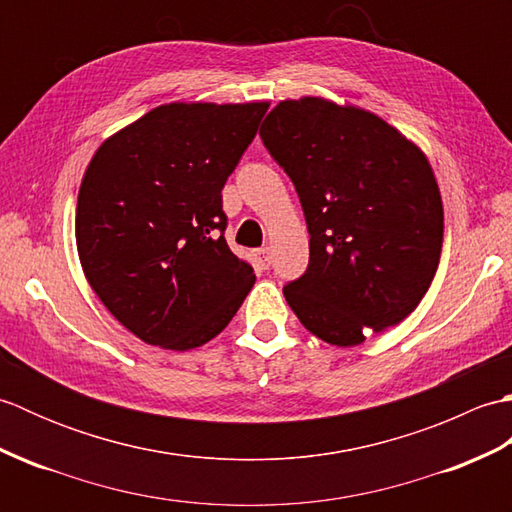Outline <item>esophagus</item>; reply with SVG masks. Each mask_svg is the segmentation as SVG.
Listing matches in <instances>:
<instances>
[{
    "instance_id": "34e87169",
    "label": "esophagus",
    "mask_w": 512,
    "mask_h": 512,
    "mask_svg": "<svg viewBox=\"0 0 512 512\" xmlns=\"http://www.w3.org/2000/svg\"><path fill=\"white\" fill-rule=\"evenodd\" d=\"M255 257H257V262H259V266H262V268H268V266H270V248H268V246L259 248L257 253H255Z\"/></svg>"
}]
</instances>
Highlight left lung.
Listing matches in <instances>:
<instances>
[{"instance_id":"8db88e82","label":"left lung","mask_w":512,"mask_h":512,"mask_svg":"<svg viewBox=\"0 0 512 512\" xmlns=\"http://www.w3.org/2000/svg\"><path fill=\"white\" fill-rule=\"evenodd\" d=\"M259 136L306 215L310 264L284 286L303 328L354 347L409 317L436 275L444 235L420 147L380 116L319 96L281 101Z\"/></svg>"}]
</instances>
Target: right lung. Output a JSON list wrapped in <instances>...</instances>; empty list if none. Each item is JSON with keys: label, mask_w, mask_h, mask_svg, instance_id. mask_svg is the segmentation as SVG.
I'll return each instance as SVG.
<instances>
[{"label": "right lung", "mask_w": 512, "mask_h": 512, "mask_svg": "<svg viewBox=\"0 0 512 512\" xmlns=\"http://www.w3.org/2000/svg\"><path fill=\"white\" fill-rule=\"evenodd\" d=\"M266 110L160 105L92 156L76 202V248L96 297L140 341L200 347L253 288V266L224 239L222 189Z\"/></svg>", "instance_id": "add662e5"}]
</instances>
